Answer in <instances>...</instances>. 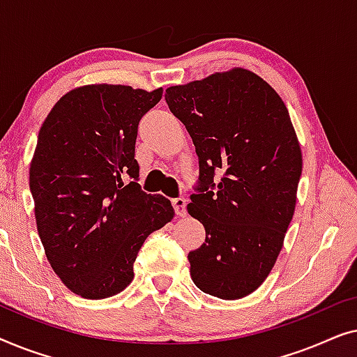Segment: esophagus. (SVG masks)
<instances>
[{"instance_id":"esophagus-1","label":"esophagus","mask_w":357,"mask_h":357,"mask_svg":"<svg viewBox=\"0 0 357 357\" xmlns=\"http://www.w3.org/2000/svg\"><path fill=\"white\" fill-rule=\"evenodd\" d=\"M172 204H174V209H175V214L180 218L187 216V199L183 197H178V198H174L172 199Z\"/></svg>"}]
</instances>
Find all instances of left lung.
<instances>
[{
  "mask_svg": "<svg viewBox=\"0 0 357 357\" xmlns=\"http://www.w3.org/2000/svg\"><path fill=\"white\" fill-rule=\"evenodd\" d=\"M165 102L199 159L188 213L206 238L188 253L190 275L209 296L241 299L270 275L294 216L302 154L289 112L242 68L169 87Z\"/></svg>",
  "mask_w": 357,
  "mask_h": 357,
  "instance_id": "8db88e82",
  "label": "left lung"
}]
</instances>
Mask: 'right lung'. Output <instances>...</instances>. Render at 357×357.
Instances as JSON below:
<instances>
[{
    "instance_id": "obj_1",
    "label": "right lung",
    "mask_w": 357,
    "mask_h": 357,
    "mask_svg": "<svg viewBox=\"0 0 357 357\" xmlns=\"http://www.w3.org/2000/svg\"><path fill=\"white\" fill-rule=\"evenodd\" d=\"M160 97L162 89L77 87L38 133L29 170L37 231L53 271L86 299L123 291L146 237L174 218L170 199L141 190L135 159L139 120Z\"/></svg>"
}]
</instances>
